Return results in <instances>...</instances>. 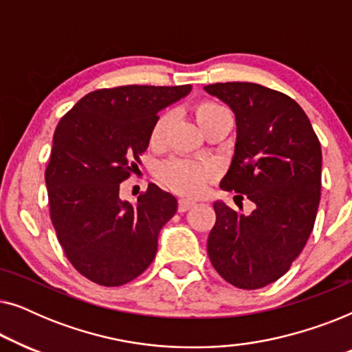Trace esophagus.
Returning <instances> with one entry per match:
<instances>
[{
	"mask_svg": "<svg viewBox=\"0 0 352 352\" xmlns=\"http://www.w3.org/2000/svg\"><path fill=\"white\" fill-rule=\"evenodd\" d=\"M194 205H195V201L182 199V200H179V205H177V210H179V213H186V211L190 210Z\"/></svg>",
	"mask_w": 352,
	"mask_h": 352,
	"instance_id": "34e87169",
	"label": "esophagus"
}]
</instances>
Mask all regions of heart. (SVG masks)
<instances>
[{"label": "heart", "mask_w": 352, "mask_h": 352, "mask_svg": "<svg viewBox=\"0 0 352 352\" xmlns=\"http://www.w3.org/2000/svg\"><path fill=\"white\" fill-rule=\"evenodd\" d=\"M226 113L221 105L211 102V100H200L194 105L195 120L201 128H206L211 122H214L219 115ZM173 122V113L165 112L155 120L151 129V142L162 144L165 134ZM214 176V168L210 163H200L184 160V158H173L162 163L158 168V177L170 187L171 190L181 195L199 197L205 192L211 177Z\"/></svg>", "instance_id": "1"}]
</instances>
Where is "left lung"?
<instances>
[{
	"label": "left lung",
	"instance_id": "1",
	"mask_svg": "<svg viewBox=\"0 0 352 352\" xmlns=\"http://www.w3.org/2000/svg\"><path fill=\"white\" fill-rule=\"evenodd\" d=\"M204 89L232 109L237 124L221 189L256 205L245 216L214 201L208 256L226 282L256 290L290 269L312 232L320 201V142L305 110L287 94L247 81Z\"/></svg>",
	"mask_w": 352,
	"mask_h": 352
}]
</instances>
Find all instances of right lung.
Instances as JSON below:
<instances>
[{"mask_svg":"<svg viewBox=\"0 0 352 352\" xmlns=\"http://www.w3.org/2000/svg\"><path fill=\"white\" fill-rule=\"evenodd\" d=\"M190 85H128L86 94L57 124L45 179L50 213L65 256L104 287L128 283L151 266L158 234L177 200L155 184L136 205L120 184L138 168L158 112L190 93Z\"/></svg>","mask_w":352,"mask_h":352,"instance_id":"right-lung-1","label":"right lung"}]
</instances>
